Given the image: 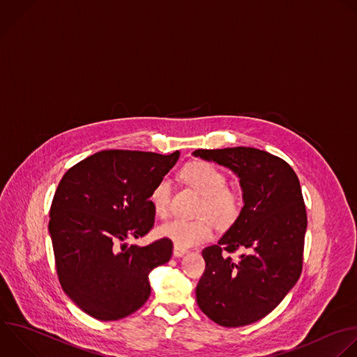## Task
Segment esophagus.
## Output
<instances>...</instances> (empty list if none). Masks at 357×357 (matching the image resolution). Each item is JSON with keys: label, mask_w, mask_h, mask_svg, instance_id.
<instances>
[{"label": "esophagus", "mask_w": 357, "mask_h": 357, "mask_svg": "<svg viewBox=\"0 0 357 357\" xmlns=\"http://www.w3.org/2000/svg\"><path fill=\"white\" fill-rule=\"evenodd\" d=\"M185 254H188L186 250L179 248V247H174V257H175V258H181V257H183Z\"/></svg>", "instance_id": "esophagus-1"}]
</instances>
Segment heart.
<instances>
[{
  "label": "heart",
  "mask_w": 357,
  "mask_h": 357,
  "mask_svg": "<svg viewBox=\"0 0 357 357\" xmlns=\"http://www.w3.org/2000/svg\"><path fill=\"white\" fill-rule=\"evenodd\" d=\"M182 179L202 195L197 207V218H172L158 227V235L179 248H190L211 238L213 222L227 228L235 222L241 213L240 193L225 186L227 176L215 165L206 161H195L182 169ZM172 186L168 178H161L151 190L150 202L157 215L165 217L169 211ZM213 221L211 222V220Z\"/></svg>",
  "instance_id": "heart-1"
}]
</instances>
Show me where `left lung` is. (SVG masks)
<instances>
[{"label": "left lung", "instance_id": "obj_1", "mask_svg": "<svg viewBox=\"0 0 357 357\" xmlns=\"http://www.w3.org/2000/svg\"><path fill=\"white\" fill-rule=\"evenodd\" d=\"M195 157L240 178L244 207L215 245L203 250L196 287L200 310L234 328L259 321L297 283L303 269L307 213L298 178L282 158L252 147L196 150ZM247 249L236 261L225 252Z\"/></svg>", "mask_w": 357, "mask_h": 357}]
</instances>
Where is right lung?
<instances>
[{"label":"right lung","instance_id":"right-lung-1","mask_svg":"<svg viewBox=\"0 0 357 357\" xmlns=\"http://www.w3.org/2000/svg\"><path fill=\"white\" fill-rule=\"evenodd\" d=\"M169 155L106 150L70 168L50 207L49 232L66 294L88 315L114 321L150 297V272L167 264L172 241L147 247L123 244L154 225L150 195L176 164Z\"/></svg>","mask_w":357,"mask_h":357}]
</instances>
